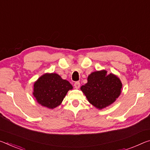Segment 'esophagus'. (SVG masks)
<instances>
[{"label": "esophagus", "mask_w": 150, "mask_h": 150, "mask_svg": "<svg viewBox=\"0 0 150 150\" xmlns=\"http://www.w3.org/2000/svg\"><path fill=\"white\" fill-rule=\"evenodd\" d=\"M74 87L76 89H79L80 87V83L79 81H76L74 83Z\"/></svg>", "instance_id": "obj_1"}]
</instances>
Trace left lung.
I'll use <instances>...</instances> for the list:
<instances>
[{"instance_id":"obj_1","label":"left lung","mask_w":150,"mask_h":150,"mask_svg":"<svg viewBox=\"0 0 150 150\" xmlns=\"http://www.w3.org/2000/svg\"><path fill=\"white\" fill-rule=\"evenodd\" d=\"M122 84L117 77L105 70L91 73L81 87L93 105L99 109L111 105L120 96Z\"/></svg>"}]
</instances>
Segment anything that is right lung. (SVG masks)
Returning a JSON list of instances; mask_svg holds the SVG:
<instances>
[{
  "mask_svg": "<svg viewBox=\"0 0 150 150\" xmlns=\"http://www.w3.org/2000/svg\"><path fill=\"white\" fill-rule=\"evenodd\" d=\"M73 86L56 73L45 74L34 84L33 95L42 106L53 109L59 106Z\"/></svg>",
  "mask_w": 150,
  "mask_h": 150,
  "instance_id": "add662e5",
  "label": "right lung"
}]
</instances>
